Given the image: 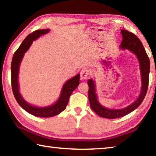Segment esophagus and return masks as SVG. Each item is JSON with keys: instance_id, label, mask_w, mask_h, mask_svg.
<instances>
[{"instance_id": "34e87169", "label": "esophagus", "mask_w": 156, "mask_h": 156, "mask_svg": "<svg viewBox=\"0 0 156 156\" xmlns=\"http://www.w3.org/2000/svg\"><path fill=\"white\" fill-rule=\"evenodd\" d=\"M89 71L87 68H83L80 71V78L82 80H84L89 77Z\"/></svg>"}]
</instances>
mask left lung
<instances>
[{
  "label": "left lung",
  "mask_w": 156,
  "mask_h": 156,
  "mask_svg": "<svg viewBox=\"0 0 156 156\" xmlns=\"http://www.w3.org/2000/svg\"><path fill=\"white\" fill-rule=\"evenodd\" d=\"M121 34L122 36V41L120 45V48L122 49H128L133 53L139 60L142 78V87L138 98L133 103L123 109H110L103 107L99 103L96 94V87H95L94 81L92 79L88 80V97L91 109L100 117L110 118V119L123 117L138 108L146 96L148 85H149L150 61L142 43L135 34L129 32L127 30H122Z\"/></svg>",
  "instance_id": "1"
}]
</instances>
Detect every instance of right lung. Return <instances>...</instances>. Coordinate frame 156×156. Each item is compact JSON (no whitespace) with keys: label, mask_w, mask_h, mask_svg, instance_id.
Returning <instances> with one entry per match:
<instances>
[{"label":"right lung","mask_w":156,"mask_h":156,"mask_svg":"<svg viewBox=\"0 0 156 156\" xmlns=\"http://www.w3.org/2000/svg\"><path fill=\"white\" fill-rule=\"evenodd\" d=\"M49 31V29L38 30L29 34L14 53L12 58L11 65L12 88L13 94H14V96L18 105L26 112L30 113V114L37 116V117L42 118L52 117V116L59 114L62 111H64L68 104L71 94L80 84V82H79L80 81V74H77L74 77L68 80L63 85L61 94H60L59 98L58 99L56 103L48 107H34L33 105L29 104L27 102H26L21 96L19 91V85H18V80L20 62L22 61L25 53L30 48L33 41L38 38L41 36L47 34Z\"/></svg>","instance_id":"right-lung-1"}]
</instances>
